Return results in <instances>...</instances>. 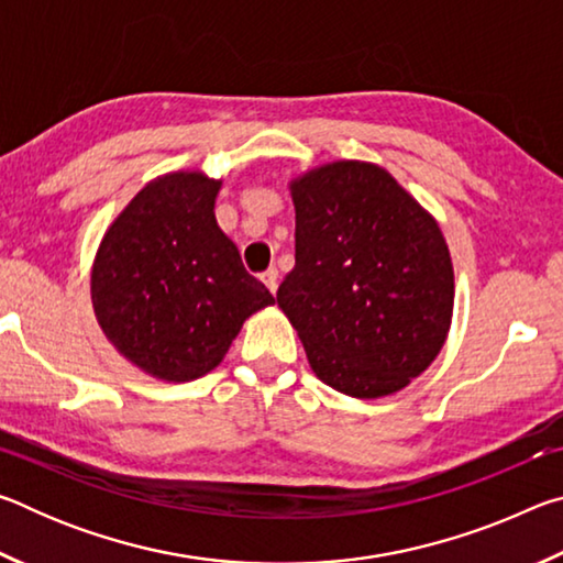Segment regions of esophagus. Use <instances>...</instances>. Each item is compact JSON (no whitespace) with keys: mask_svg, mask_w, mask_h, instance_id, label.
Returning <instances> with one entry per match:
<instances>
[{"mask_svg":"<svg viewBox=\"0 0 563 563\" xmlns=\"http://www.w3.org/2000/svg\"><path fill=\"white\" fill-rule=\"evenodd\" d=\"M261 280H263L265 288H268V290L275 295V290H278V271L268 268V271H265V273L261 275Z\"/></svg>","mask_w":563,"mask_h":563,"instance_id":"34e87169","label":"esophagus"}]
</instances>
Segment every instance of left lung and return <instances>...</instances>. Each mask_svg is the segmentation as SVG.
<instances>
[{
    "mask_svg": "<svg viewBox=\"0 0 563 563\" xmlns=\"http://www.w3.org/2000/svg\"><path fill=\"white\" fill-rule=\"evenodd\" d=\"M295 268L278 308L318 379L357 399L405 389L450 335L454 268L437 218L369 161L295 176Z\"/></svg>",
    "mask_w": 563,
    "mask_h": 563,
    "instance_id": "1",
    "label": "left lung"
}]
</instances>
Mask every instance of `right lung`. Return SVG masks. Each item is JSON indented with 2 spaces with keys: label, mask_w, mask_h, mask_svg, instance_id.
I'll list each match as a JSON object with an SVG mask.
<instances>
[{
  "label": "right lung",
  "mask_w": 563,
  "mask_h": 563,
  "mask_svg": "<svg viewBox=\"0 0 563 563\" xmlns=\"http://www.w3.org/2000/svg\"><path fill=\"white\" fill-rule=\"evenodd\" d=\"M223 178L170 170L131 198L91 263V305L123 360L161 383L221 365L243 322L275 302L216 221Z\"/></svg>",
  "instance_id": "1"
}]
</instances>
